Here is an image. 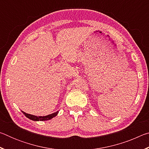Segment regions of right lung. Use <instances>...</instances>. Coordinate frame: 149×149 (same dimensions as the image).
Masks as SVG:
<instances>
[{"instance_id":"add662e5","label":"right lung","mask_w":149,"mask_h":149,"mask_svg":"<svg viewBox=\"0 0 149 149\" xmlns=\"http://www.w3.org/2000/svg\"><path fill=\"white\" fill-rule=\"evenodd\" d=\"M24 113V114L26 116L27 118H28L29 119L31 120H33V121H45V120H49L52 119V118H54L58 114V112H54L53 114H51L50 115H48V116H33V115H31V114H26V113H25L24 112H22Z\"/></svg>"}]
</instances>
